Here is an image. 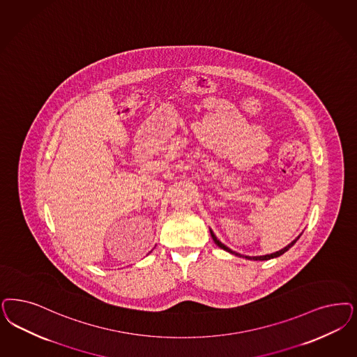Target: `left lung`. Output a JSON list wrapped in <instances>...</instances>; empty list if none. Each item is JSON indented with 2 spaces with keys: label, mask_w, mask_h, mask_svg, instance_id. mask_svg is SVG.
Wrapping results in <instances>:
<instances>
[{
  "label": "left lung",
  "mask_w": 357,
  "mask_h": 357,
  "mask_svg": "<svg viewBox=\"0 0 357 357\" xmlns=\"http://www.w3.org/2000/svg\"><path fill=\"white\" fill-rule=\"evenodd\" d=\"M209 232H211V236H212V240L215 241V244L219 246V248H222V249H224V250L229 252L231 255H234V256H237V257H243V259H255V261H266V259H275V257H280V256H282L283 253H284V252H287V250H289L291 246L294 245L295 243H296V240L301 237V234H299V236H298L295 240H293V241H291L289 245L284 246V248H282L281 250H278V252H275V253L265 255V256H252V257H250V256H244V255H240V253L234 252V250H232V249H229L228 246L224 245L220 240H218V237H216L215 234L212 232V229H209Z\"/></svg>",
  "instance_id": "left-lung-1"
}]
</instances>
